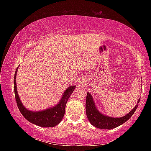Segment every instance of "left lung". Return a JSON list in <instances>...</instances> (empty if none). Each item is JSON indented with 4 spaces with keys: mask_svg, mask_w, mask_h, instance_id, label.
<instances>
[{
    "mask_svg": "<svg viewBox=\"0 0 151 151\" xmlns=\"http://www.w3.org/2000/svg\"><path fill=\"white\" fill-rule=\"evenodd\" d=\"M140 101V98L137 101V104ZM137 104L135 106L129 114L121 117H111L105 115L99 111L93 98L92 95L87 92L86 101V115L90 123L94 127L101 129H113L124 123L132 116L137 108Z\"/></svg>",
    "mask_w": 151,
    "mask_h": 151,
    "instance_id": "left-lung-1",
    "label": "left lung"
}]
</instances>
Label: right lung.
I'll list each match as a JSON object with an SVG mask.
<instances>
[{"label": "right lung", "mask_w": 151, "mask_h": 151, "mask_svg": "<svg viewBox=\"0 0 151 151\" xmlns=\"http://www.w3.org/2000/svg\"><path fill=\"white\" fill-rule=\"evenodd\" d=\"M19 66L16 69L14 81L15 100L21 114L31 123L36 124L37 126L41 127H54L56 126L62 120L63 115L65 114L67 102L68 101L70 95L75 90L76 86H71L67 88L64 91L63 96L58 103L54 106L41 111H30L25 108L22 104L17 93V85H16V76H17Z\"/></svg>", "instance_id": "1"}]
</instances>
